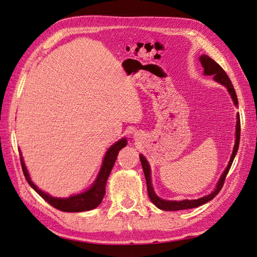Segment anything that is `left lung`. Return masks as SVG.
Listing matches in <instances>:
<instances>
[{
  "label": "left lung",
  "mask_w": 257,
  "mask_h": 257,
  "mask_svg": "<svg viewBox=\"0 0 257 257\" xmlns=\"http://www.w3.org/2000/svg\"><path fill=\"white\" fill-rule=\"evenodd\" d=\"M199 61L201 63V66L204 67V75L205 76H213L214 81L217 83H220L224 85L225 88L227 89L228 93L230 94V97L234 102L235 106L238 107V98L236 95V92L234 87H232V83L230 79L228 78L227 74L223 71V68L216 63L214 60L211 58H209L206 54H203V56L199 57ZM237 122H236V133H235V145H234V149H232V153L230 155V160L227 164V167L224 169L223 174L221 175L219 181H217L215 189L209 194V195H206L204 197H200L198 199H183V200H167V199H163L157 195V193L153 190V185H152V180H151V168L149 163H148L147 159L144 157L143 154L139 155V159H141L142 162V166L144 169V174L145 178L147 181V189H148V195H149L150 199L152 203L157 206L159 209L164 210V211H178V210H185V209H192V208H196L201 205H204L208 201L213 199L217 193H219L222 189V186L224 184V180L226 178V175L228 174V170L230 169V166L232 164V161H234L237 151H238V147H239V142H240V116L239 113H237Z\"/></svg>",
  "instance_id": "obj_1"
}]
</instances>
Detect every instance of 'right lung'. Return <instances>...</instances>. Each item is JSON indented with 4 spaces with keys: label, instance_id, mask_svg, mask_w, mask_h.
I'll return each mask as SVG.
<instances>
[{
    "label": "right lung",
    "instance_id": "obj_1",
    "mask_svg": "<svg viewBox=\"0 0 257 257\" xmlns=\"http://www.w3.org/2000/svg\"><path fill=\"white\" fill-rule=\"evenodd\" d=\"M126 145H127V139L122 138L120 141L114 143L113 145H111L109 148H108L102 163V166H100L98 175L94 180V182L91 184V186L88 190H85L84 192H81L78 194H75V195H71L69 197H65V198L53 197L49 195L48 193L38 189V186L31 180L30 174L26 166V163L23 161L22 153L19 149L22 172L26 177V180L31 185V188H32L38 195L42 196L52 207L57 208L58 210H61V211H64V212L89 211V210L96 208L100 203H102V200L105 196V191H106L105 188H106V182L108 180V177L110 175V172L114 165V162L116 160V157H118L119 151Z\"/></svg>",
    "mask_w": 257,
    "mask_h": 257
}]
</instances>
